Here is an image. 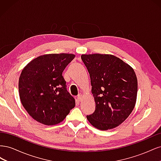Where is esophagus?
<instances>
[{
  "label": "esophagus",
  "instance_id": "34e87169",
  "mask_svg": "<svg viewBox=\"0 0 161 161\" xmlns=\"http://www.w3.org/2000/svg\"><path fill=\"white\" fill-rule=\"evenodd\" d=\"M82 95L80 93L79 95H78L77 99H78V100H79V101H82Z\"/></svg>",
  "mask_w": 161,
  "mask_h": 161
}]
</instances>
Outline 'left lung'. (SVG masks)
Returning <instances> with one entry per match:
<instances>
[{
  "instance_id": "left-lung-1",
  "label": "left lung",
  "mask_w": 161,
  "mask_h": 161,
  "mask_svg": "<svg viewBox=\"0 0 161 161\" xmlns=\"http://www.w3.org/2000/svg\"><path fill=\"white\" fill-rule=\"evenodd\" d=\"M89 73L95 110L86 118L95 128L108 130L128 118L137 98L138 80L134 69L111 54H82Z\"/></svg>"
}]
</instances>
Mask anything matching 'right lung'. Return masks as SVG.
Instances as JSON below:
<instances>
[{
  "label": "right lung",
  "mask_w": 161,
  "mask_h": 161,
  "mask_svg": "<svg viewBox=\"0 0 161 161\" xmlns=\"http://www.w3.org/2000/svg\"><path fill=\"white\" fill-rule=\"evenodd\" d=\"M72 53H50L33 59L24 67L19 80L21 102L30 116L47 125L60 123L75 108L62 72L74 59Z\"/></svg>",
  "instance_id": "right-lung-1"
}]
</instances>
